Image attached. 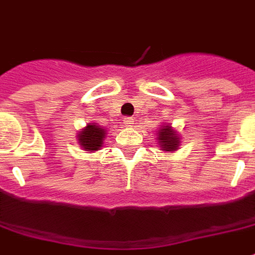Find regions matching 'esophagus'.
<instances>
[{
	"label": "esophagus",
	"instance_id": "1",
	"mask_svg": "<svg viewBox=\"0 0 255 255\" xmlns=\"http://www.w3.org/2000/svg\"><path fill=\"white\" fill-rule=\"evenodd\" d=\"M132 124H134V121H132L131 117H125L124 119V125L125 126H131Z\"/></svg>",
	"mask_w": 255,
	"mask_h": 255
}]
</instances>
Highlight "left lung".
Segmentation results:
<instances>
[{"mask_svg":"<svg viewBox=\"0 0 255 255\" xmlns=\"http://www.w3.org/2000/svg\"><path fill=\"white\" fill-rule=\"evenodd\" d=\"M158 140L162 151H175L179 147V138L177 132H174L170 126L166 125L158 131Z\"/></svg>","mask_w":255,"mask_h":255,"instance_id":"8db88e82","label":"left lung"}]
</instances>
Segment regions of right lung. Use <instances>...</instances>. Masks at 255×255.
Masks as SVG:
<instances>
[{
	"label": "right lung",
	"mask_w": 255,
	"mask_h": 255,
	"mask_svg": "<svg viewBox=\"0 0 255 255\" xmlns=\"http://www.w3.org/2000/svg\"><path fill=\"white\" fill-rule=\"evenodd\" d=\"M104 135L106 131L101 126L88 125L78 134V142L86 151H97L101 148Z\"/></svg>",
	"instance_id": "obj_1"
}]
</instances>
